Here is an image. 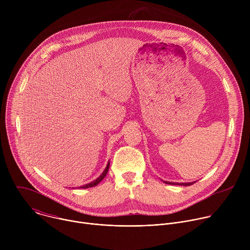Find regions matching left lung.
Returning <instances> with one entry per match:
<instances>
[{
    "mask_svg": "<svg viewBox=\"0 0 250 250\" xmlns=\"http://www.w3.org/2000/svg\"><path fill=\"white\" fill-rule=\"evenodd\" d=\"M165 184H169V185H180V186H190L192 184H194L195 182H184V183H178V182H169V181H163Z\"/></svg>",
    "mask_w": 250,
    "mask_h": 250,
    "instance_id": "obj_1",
    "label": "left lung"
}]
</instances>
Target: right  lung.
Wrapping results in <instances>:
<instances>
[{
  "label": "right lung",
  "mask_w": 250,
  "mask_h": 250,
  "mask_svg": "<svg viewBox=\"0 0 250 250\" xmlns=\"http://www.w3.org/2000/svg\"><path fill=\"white\" fill-rule=\"evenodd\" d=\"M109 168H110V161L108 162V164H106V166H105L104 170L103 171V173L97 178L96 180H94V181H92V182H90V183H88V184H85V185H83V186H80L79 188H81V189H87V188H91V187L97 186V185L104 179V178L105 177L106 173H108V171H109Z\"/></svg>",
  "instance_id": "obj_1"
}]
</instances>
